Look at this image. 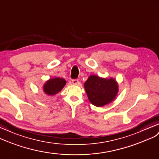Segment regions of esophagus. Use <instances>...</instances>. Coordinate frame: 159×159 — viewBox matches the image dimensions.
Segmentation results:
<instances>
[{"mask_svg":"<svg viewBox=\"0 0 159 159\" xmlns=\"http://www.w3.org/2000/svg\"><path fill=\"white\" fill-rule=\"evenodd\" d=\"M72 83L73 84H79V81L78 79H73V80H72Z\"/></svg>","mask_w":159,"mask_h":159,"instance_id":"34e87169","label":"esophagus"}]
</instances>
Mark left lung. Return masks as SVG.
Returning a JSON list of instances; mask_svg holds the SVG:
<instances>
[{
  "label": "left lung",
  "instance_id": "obj_1",
  "mask_svg": "<svg viewBox=\"0 0 159 159\" xmlns=\"http://www.w3.org/2000/svg\"><path fill=\"white\" fill-rule=\"evenodd\" d=\"M89 100L97 107H103L114 100L118 93V84L114 79L91 75L84 84Z\"/></svg>",
  "mask_w": 159,
  "mask_h": 159
}]
</instances>
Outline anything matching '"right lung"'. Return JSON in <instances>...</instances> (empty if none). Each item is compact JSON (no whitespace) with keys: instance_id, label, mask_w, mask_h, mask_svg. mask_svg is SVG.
<instances>
[{"instance_id":"1","label":"right lung","mask_w":159,"mask_h":159,"mask_svg":"<svg viewBox=\"0 0 159 159\" xmlns=\"http://www.w3.org/2000/svg\"><path fill=\"white\" fill-rule=\"evenodd\" d=\"M66 83L64 79L54 78L49 79L43 85V91L48 95H54L59 93Z\"/></svg>"}]
</instances>
